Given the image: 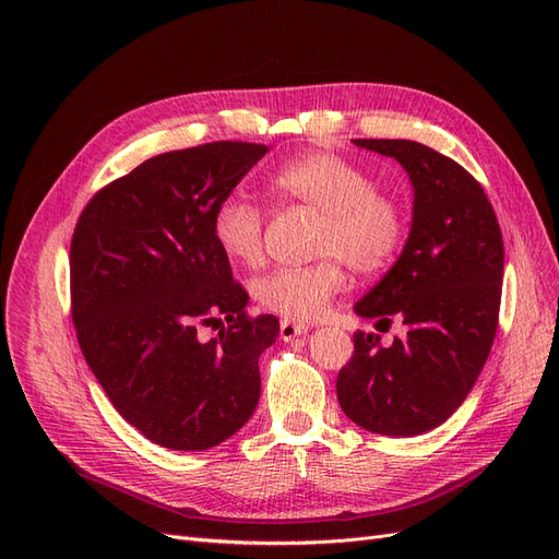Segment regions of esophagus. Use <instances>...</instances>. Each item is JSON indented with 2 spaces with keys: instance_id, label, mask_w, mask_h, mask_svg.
I'll return each mask as SVG.
<instances>
[{
  "instance_id": "obj_1",
  "label": "esophagus",
  "mask_w": 559,
  "mask_h": 559,
  "mask_svg": "<svg viewBox=\"0 0 559 559\" xmlns=\"http://www.w3.org/2000/svg\"><path fill=\"white\" fill-rule=\"evenodd\" d=\"M310 331L308 324H300V321H292V319H284L280 324V335L282 341H294L298 335H306Z\"/></svg>"
}]
</instances>
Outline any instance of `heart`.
<instances>
[{
	"label": "heart",
	"instance_id": "b5f03b06",
	"mask_svg": "<svg viewBox=\"0 0 559 559\" xmlns=\"http://www.w3.org/2000/svg\"><path fill=\"white\" fill-rule=\"evenodd\" d=\"M273 193L321 214L317 253L326 259L302 267H275L253 282L259 306L284 319H312L345 286V263L357 273H378L396 257L403 242L405 218L392 195L376 191V183L359 165L331 151H310L282 165L270 179ZM218 249L233 263L253 267L263 261L265 216L245 195L218 202L212 218Z\"/></svg>",
	"mask_w": 559,
	"mask_h": 559
}]
</instances>
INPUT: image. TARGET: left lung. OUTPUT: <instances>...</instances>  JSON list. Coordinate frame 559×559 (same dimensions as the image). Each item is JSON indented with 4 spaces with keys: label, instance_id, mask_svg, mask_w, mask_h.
Wrapping results in <instances>:
<instances>
[{
    "label": "left lung",
    "instance_id": "1",
    "mask_svg": "<svg viewBox=\"0 0 559 559\" xmlns=\"http://www.w3.org/2000/svg\"><path fill=\"white\" fill-rule=\"evenodd\" d=\"M401 163L413 183L411 235L396 263L354 312L405 324L384 347L354 333L337 373L343 413L373 433L419 436L460 408L495 343L503 240L483 186L460 163L411 140H354Z\"/></svg>",
    "mask_w": 559,
    "mask_h": 559
}]
</instances>
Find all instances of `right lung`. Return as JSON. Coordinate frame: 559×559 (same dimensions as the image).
<instances>
[{
    "label": "right lung",
    "instance_id": "obj_1",
    "mask_svg": "<svg viewBox=\"0 0 559 559\" xmlns=\"http://www.w3.org/2000/svg\"><path fill=\"white\" fill-rule=\"evenodd\" d=\"M267 146L212 142L144 160L81 212L70 249L83 357L121 417L170 450L224 443L257 411L273 314H247L212 218ZM200 325L219 335L199 337Z\"/></svg>",
    "mask_w": 559,
    "mask_h": 559
}]
</instances>
